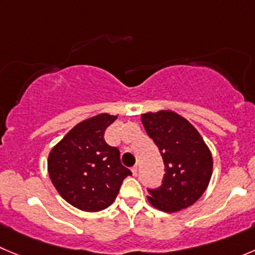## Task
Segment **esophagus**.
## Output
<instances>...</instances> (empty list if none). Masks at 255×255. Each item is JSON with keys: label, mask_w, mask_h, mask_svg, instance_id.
<instances>
[{"label": "esophagus", "mask_w": 255, "mask_h": 255, "mask_svg": "<svg viewBox=\"0 0 255 255\" xmlns=\"http://www.w3.org/2000/svg\"><path fill=\"white\" fill-rule=\"evenodd\" d=\"M131 173H132V175H136V174H137V165L132 166V168H131Z\"/></svg>", "instance_id": "esophagus-1"}]
</instances>
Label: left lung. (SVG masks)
Instances as JSON below:
<instances>
[{
    "label": "left lung",
    "instance_id": "1",
    "mask_svg": "<svg viewBox=\"0 0 255 255\" xmlns=\"http://www.w3.org/2000/svg\"><path fill=\"white\" fill-rule=\"evenodd\" d=\"M141 123L162 155V185L149 190L150 204L165 213L190 207L207 190L213 174V155L198 130L178 113L141 114Z\"/></svg>",
    "mask_w": 255,
    "mask_h": 255
}]
</instances>
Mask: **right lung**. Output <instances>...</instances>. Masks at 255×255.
Segmentation results:
<instances>
[{
    "label": "right lung",
    "instance_id": "1",
    "mask_svg": "<svg viewBox=\"0 0 255 255\" xmlns=\"http://www.w3.org/2000/svg\"><path fill=\"white\" fill-rule=\"evenodd\" d=\"M118 119L108 113L82 120L51 149L47 171L57 193L82 212H100L114 203L131 171L120 151L106 144L104 132Z\"/></svg>",
    "mask_w": 255,
    "mask_h": 255
}]
</instances>
